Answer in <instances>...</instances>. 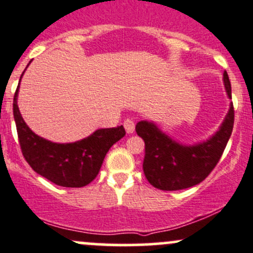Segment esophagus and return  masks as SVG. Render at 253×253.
Returning a JSON list of instances; mask_svg holds the SVG:
<instances>
[{
    "mask_svg": "<svg viewBox=\"0 0 253 253\" xmlns=\"http://www.w3.org/2000/svg\"><path fill=\"white\" fill-rule=\"evenodd\" d=\"M124 127H125V129H126V132L127 133H133L134 132V127H135V125H134V121L132 119H127V120H125V122H124Z\"/></svg>",
    "mask_w": 253,
    "mask_h": 253,
    "instance_id": "34e87169",
    "label": "esophagus"
}]
</instances>
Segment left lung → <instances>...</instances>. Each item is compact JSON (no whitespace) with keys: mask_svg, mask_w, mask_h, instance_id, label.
I'll return each mask as SVG.
<instances>
[{"mask_svg":"<svg viewBox=\"0 0 253 253\" xmlns=\"http://www.w3.org/2000/svg\"><path fill=\"white\" fill-rule=\"evenodd\" d=\"M224 88L232 99V86L227 71ZM234 126V108L229 110L213 135L193 145L182 144L162 132L154 122L139 121L135 132L145 143L143 171L148 182L160 190H182L201 183L211 173L224 151Z\"/></svg>","mask_w":253,"mask_h":253,"instance_id":"1","label":"left lung"}]
</instances>
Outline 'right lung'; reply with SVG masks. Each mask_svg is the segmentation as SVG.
<instances>
[{"instance_id": "obj_1", "label": "right lung", "mask_w": 253, "mask_h": 253, "mask_svg": "<svg viewBox=\"0 0 253 253\" xmlns=\"http://www.w3.org/2000/svg\"><path fill=\"white\" fill-rule=\"evenodd\" d=\"M18 92L19 86L13 100V115L21 153L31 169L60 187L81 188L89 184L97 177L109 149L126 134L124 126L97 129L74 143L50 142L34 133L21 118Z\"/></svg>"}]
</instances>
